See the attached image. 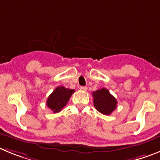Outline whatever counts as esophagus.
<instances>
[{
  "label": "esophagus",
  "instance_id": "34e87169",
  "mask_svg": "<svg viewBox=\"0 0 160 160\" xmlns=\"http://www.w3.org/2000/svg\"><path fill=\"white\" fill-rule=\"evenodd\" d=\"M80 89L81 91H87V89H88V88L86 87V86H81V87L80 88Z\"/></svg>",
  "mask_w": 160,
  "mask_h": 160
}]
</instances>
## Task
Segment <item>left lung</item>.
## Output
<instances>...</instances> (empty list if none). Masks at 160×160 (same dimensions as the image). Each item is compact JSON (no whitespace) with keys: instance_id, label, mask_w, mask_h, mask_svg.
Wrapping results in <instances>:
<instances>
[{"instance_id":"left-lung-1","label":"left lung","mask_w":160,"mask_h":160,"mask_svg":"<svg viewBox=\"0 0 160 160\" xmlns=\"http://www.w3.org/2000/svg\"><path fill=\"white\" fill-rule=\"evenodd\" d=\"M93 103L98 112L103 115H110L116 108L117 100L107 88L99 89L93 92Z\"/></svg>"}]
</instances>
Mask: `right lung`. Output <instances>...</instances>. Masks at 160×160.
<instances>
[{
	"label": "right lung",
	"instance_id": "right-lung-1",
	"mask_svg": "<svg viewBox=\"0 0 160 160\" xmlns=\"http://www.w3.org/2000/svg\"><path fill=\"white\" fill-rule=\"evenodd\" d=\"M74 92L73 89L66 88L63 86L57 87L48 96L47 100V106L54 113L60 112V110L67 104Z\"/></svg>",
	"mask_w": 160,
	"mask_h": 160
}]
</instances>
